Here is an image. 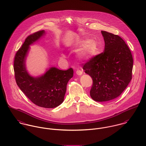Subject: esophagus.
Instances as JSON below:
<instances>
[{"label":"esophagus","mask_w":146,"mask_h":146,"mask_svg":"<svg viewBox=\"0 0 146 146\" xmlns=\"http://www.w3.org/2000/svg\"><path fill=\"white\" fill-rule=\"evenodd\" d=\"M76 74L78 76H81L83 74V72L82 70H77L76 71Z\"/></svg>","instance_id":"1"}]
</instances>
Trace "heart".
Here are the masks:
<instances>
[{"label": "heart", "mask_w": 146, "mask_h": 146, "mask_svg": "<svg viewBox=\"0 0 146 146\" xmlns=\"http://www.w3.org/2000/svg\"><path fill=\"white\" fill-rule=\"evenodd\" d=\"M74 46L80 48L78 52V58L81 60H90L96 56L98 52L97 43L94 40L81 38L76 40ZM62 56L65 58V55L62 54Z\"/></svg>", "instance_id": "heart-1"}]
</instances>
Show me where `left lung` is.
<instances>
[{
    "mask_svg": "<svg viewBox=\"0 0 146 146\" xmlns=\"http://www.w3.org/2000/svg\"><path fill=\"white\" fill-rule=\"evenodd\" d=\"M101 33L104 52L83 68L93 80L90 96L97 102L109 101L121 94L131 80L133 65L130 50L120 36L104 31Z\"/></svg>",
    "mask_w": 146,
    "mask_h": 146,
    "instance_id": "obj_1",
    "label": "left lung"
}]
</instances>
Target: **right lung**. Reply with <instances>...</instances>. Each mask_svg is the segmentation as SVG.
Masks as SVG:
<instances>
[{"instance_id":"obj_1","label":"right lung","mask_w":146,"mask_h":146,"mask_svg":"<svg viewBox=\"0 0 146 146\" xmlns=\"http://www.w3.org/2000/svg\"><path fill=\"white\" fill-rule=\"evenodd\" d=\"M45 35L44 30L29 36L15 58L14 71L17 84L33 103L40 107L54 108L64 101L66 85L73 76V70H60L52 66L41 76L33 77L28 72L26 60L31 45Z\"/></svg>"}]
</instances>
